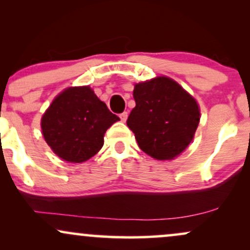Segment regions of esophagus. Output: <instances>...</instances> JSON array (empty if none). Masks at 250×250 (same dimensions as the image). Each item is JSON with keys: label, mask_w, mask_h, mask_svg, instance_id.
Instances as JSON below:
<instances>
[{"label": "esophagus", "mask_w": 250, "mask_h": 250, "mask_svg": "<svg viewBox=\"0 0 250 250\" xmlns=\"http://www.w3.org/2000/svg\"><path fill=\"white\" fill-rule=\"evenodd\" d=\"M120 119H121L122 122H125L128 119V113L127 111H123L122 114H120Z\"/></svg>", "instance_id": "esophagus-1"}]
</instances>
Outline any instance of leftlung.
Returning a JSON list of instances; mask_svg holds the SVG:
<instances>
[{"label": "left lung", "mask_w": 250, "mask_h": 250, "mask_svg": "<svg viewBox=\"0 0 250 250\" xmlns=\"http://www.w3.org/2000/svg\"><path fill=\"white\" fill-rule=\"evenodd\" d=\"M136 105L127 125L139 147L156 160H171L188 147L200 122L199 105L180 84L168 77L137 83Z\"/></svg>", "instance_id": "1"}]
</instances>
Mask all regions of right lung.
<instances>
[{"mask_svg":"<svg viewBox=\"0 0 250 250\" xmlns=\"http://www.w3.org/2000/svg\"><path fill=\"white\" fill-rule=\"evenodd\" d=\"M120 117L109 110L89 87L68 88L42 117L45 142L64 161L80 163L103 146L105 130Z\"/></svg>","mask_w":250,"mask_h":250,"instance_id":"1","label":"right lung"}]
</instances>
